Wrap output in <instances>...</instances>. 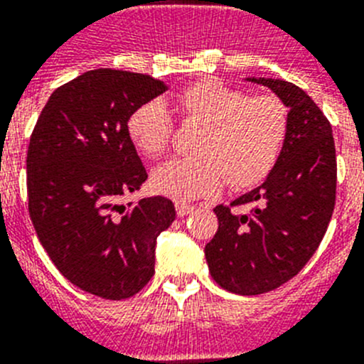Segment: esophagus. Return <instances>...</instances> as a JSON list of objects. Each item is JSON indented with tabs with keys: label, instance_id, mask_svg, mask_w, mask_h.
Returning a JSON list of instances; mask_svg holds the SVG:
<instances>
[{
	"label": "esophagus",
	"instance_id": "1",
	"mask_svg": "<svg viewBox=\"0 0 364 364\" xmlns=\"http://www.w3.org/2000/svg\"><path fill=\"white\" fill-rule=\"evenodd\" d=\"M192 210H194V205L183 203V201H176V213H178L179 218L186 216V214H191Z\"/></svg>",
	"mask_w": 364,
	"mask_h": 364
}]
</instances>
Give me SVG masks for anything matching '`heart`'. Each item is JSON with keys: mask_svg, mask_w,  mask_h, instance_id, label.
<instances>
[{"mask_svg": "<svg viewBox=\"0 0 364 364\" xmlns=\"http://www.w3.org/2000/svg\"><path fill=\"white\" fill-rule=\"evenodd\" d=\"M186 122H200L196 157L172 159L151 173L159 194L178 201L214 196L227 185L249 188L273 170L287 137L289 115L273 95H251L225 82L208 78L186 86L176 97ZM173 119L161 100L135 107L128 135L144 157L156 159L168 150Z\"/></svg>", "mask_w": 364, "mask_h": 364, "instance_id": "b5f03b06", "label": "heart"}]
</instances>
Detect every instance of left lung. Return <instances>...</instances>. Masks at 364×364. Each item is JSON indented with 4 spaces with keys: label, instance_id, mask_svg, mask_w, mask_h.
Here are the masks:
<instances>
[{
    "label": "left lung",
    "instance_id": "8db88e82",
    "mask_svg": "<svg viewBox=\"0 0 364 364\" xmlns=\"http://www.w3.org/2000/svg\"><path fill=\"white\" fill-rule=\"evenodd\" d=\"M289 107L282 154L267 179L230 207L218 205V230L205 245L223 289L262 295L291 280L317 251L335 207L337 159L331 124L306 91L286 80L247 78ZM240 206H247L240 213Z\"/></svg>",
    "mask_w": 364,
    "mask_h": 364
}]
</instances>
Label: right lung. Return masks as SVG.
Instances as JSON below:
<instances>
[{
    "mask_svg": "<svg viewBox=\"0 0 364 364\" xmlns=\"http://www.w3.org/2000/svg\"><path fill=\"white\" fill-rule=\"evenodd\" d=\"M164 91L148 75L93 69L53 91L38 117L27 151L31 220L56 269L82 291L128 299L156 271L157 236L176 220L173 203L119 200L148 178L129 115Z\"/></svg>",
    "mask_w": 364,
    "mask_h": 364,
    "instance_id": "1",
    "label": "right lung"
}]
</instances>
